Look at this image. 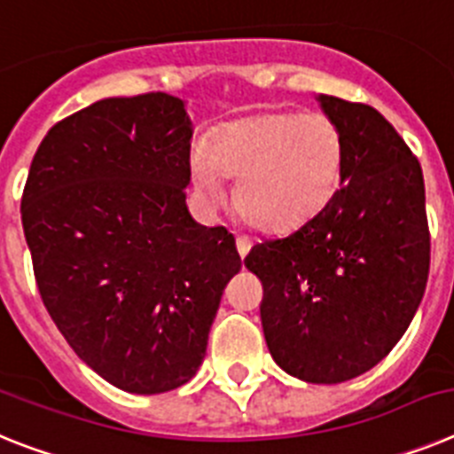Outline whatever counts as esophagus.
Listing matches in <instances>:
<instances>
[{"label":"esophagus","mask_w":454,"mask_h":454,"mask_svg":"<svg viewBox=\"0 0 454 454\" xmlns=\"http://www.w3.org/2000/svg\"><path fill=\"white\" fill-rule=\"evenodd\" d=\"M235 244H238V254L242 255V258L251 251V239H249V238H244V235H239V238L235 239Z\"/></svg>","instance_id":"1"}]
</instances>
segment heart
Here are the masks:
<instances>
[{"instance_id": "heart-1", "label": "heart", "mask_w": 454, "mask_h": 454, "mask_svg": "<svg viewBox=\"0 0 454 454\" xmlns=\"http://www.w3.org/2000/svg\"><path fill=\"white\" fill-rule=\"evenodd\" d=\"M345 137L326 114L265 112L216 128L189 157L196 194L216 207L223 178L238 180L235 205L260 232L283 235L320 215L340 187Z\"/></svg>"}]
</instances>
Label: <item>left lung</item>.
<instances>
[{"label": "left lung", "instance_id": "8db88e82", "mask_svg": "<svg viewBox=\"0 0 454 454\" xmlns=\"http://www.w3.org/2000/svg\"><path fill=\"white\" fill-rule=\"evenodd\" d=\"M340 125V189L320 215L244 258L262 281L274 361L309 384L368 372L411 325L429 274L423 168L377 109L320 96Z\"/></svg>", "mask_w": 454, "mask_h": 454}]
</instances>
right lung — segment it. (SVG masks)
Listing matches in <instances>:
<instances>
[{
    "label": "right lung",
    "instance_id": "add662e5",
    "mask_svg": "<svg viewBox=\"0 0 454 454\" xmlns=\"http://www.w3.org/2000/svg\"><path fill=\"white\" fill-rule=\"evenodd\" d=\"M192 134L180 98H105L45 134L22 194L47 313L89 368L139 395L194 377L242 267L231 232L187 210Z\"/></svg>",
    "mask_w": 454,
    "mask_h": 454
}]
</instances>
